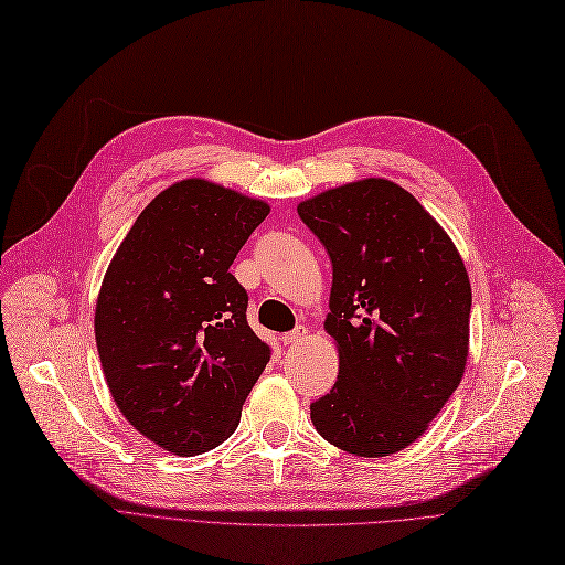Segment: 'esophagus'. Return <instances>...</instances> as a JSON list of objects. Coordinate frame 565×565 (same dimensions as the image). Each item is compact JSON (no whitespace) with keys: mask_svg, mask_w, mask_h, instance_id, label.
<instances>
[{"mask_svg":"<svg viewBox=\"0 0 565 565\" xmlns=\"http://www.w3.org/2000/svg\"><path fill=\"white\" fill-rule=\"evenodd\" d=\"M306 333H308L306 327H297L294 331H289V333L282 335V342H285V344H297V342H301V340L306 338Z\"/></svg>","mask_w":565,"mask_h":565,"instance_id":"esophagus-1","label":"esophagus"}]
</instances>
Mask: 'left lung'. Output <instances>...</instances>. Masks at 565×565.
<instances>
[{"mask_svg": "<svg viewBox=\"0 0 565 565\" xmlns=\"http://www.w3.org/2000/svg\"><path fill=\"white\" fill-rule=\"evenodd\" d=\"M333 264L331 312L340 372L310 405L333 446L384 458L416 441L460 386L469 354L465 262L418 200L363 179L299 204Z\"/></svg>", "mask_w": 565, "mask_h": 565, "instance_id": "8db88e82", "label": "left lung"}]
</instances>
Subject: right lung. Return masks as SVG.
<instances>
[{"instance_id":"right-lung-1","label":"right lung","mask_w":565,"mask_h":565,"mask_svg":"<svg viewBox=\"0 0 565 565\" xmlns=\"http://www.w3.org/2000/svg\"><path fill=\"white\" fill-rule=\"evenodd\" d=\"M268 204L204 179L156 195L117 248L96 301L107 388L140 435L174 455L223 444L271 359L230 266Z\"/></svg>"}]
</instances>
